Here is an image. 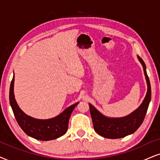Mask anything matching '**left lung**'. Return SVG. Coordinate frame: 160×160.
<instances>
[{
	"instance_id": "obj_1",
	"label": "left lung",
	"mask_w": 160,
	"mask_h": 160,
	"mask_svg": "<svg viewBox=\"0 0 160 160\" xmlns=\"http://www.w3.org/2000/svg\"><path fill=\"white\" fill-rule=\"evenodd\" d=\"M142 63L146 82L148 92L142 104L137 110L128 116L121 118H109L105 117L89 103L90 113L95 131L100 136L108 139H119L128 136L136 131L142 124L151 98V83L146 72V66L142 58L138 56Z\"/></svg>"
}]
</instances>
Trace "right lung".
I'll use <instances>...</instances> for the list:
<instances>
[{"instance_id":"add662e5","label":"right lung","mask_w":160,"mask_h":160,"mask_svg":"<svg viewBox=\"0 0 160 160\" xmlns=\"http://www.w3.org/2000/svg\"><path fill=\"white\" fill-rule=\"evenodd\" d=\"M13 77L9 88V102L18 125L24 132L36 139L43 141L52 140L62 136L68 130V120L74 108L78 102L72 105L54 118L38 120L26 115L18 106L14 95Z\"/></svg>"}]
</instances>
